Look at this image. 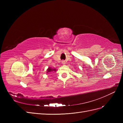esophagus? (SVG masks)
<instances>
[{"label":"esophagus","instance_id":"1","mask_svg":"<svg viewBox=\"0 0 123 123\" xmlns=\"http://www.w3.org/2000/svg\"><path fill=\"white\" fill-rule=\"evenodd\" d=\"M62 64L65 65V64H66V62H65V61H62Z\"/></svg>","mask_w":123,"mask_h":123}]
</instances>
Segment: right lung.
Instances as JSON below:
<instances>
[{"label":"right lung","instance_id":"obj_1","mask_svg":"<svg viewBox=\"0 0 123 123\" xmlns=\"http://www.w3.org/2000/svg\"><path fill=\"white\" fill-rule=\"evenodd\" d=\"M47 71H48V72H51V71H56V69H51V68H50V67L48 68V69L47 70Z\"/></svg>","mask_w":123,"mask_h":123}]
</instances>
